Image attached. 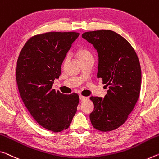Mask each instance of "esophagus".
<instances>
[{"mask_svg":"<svg viewBox=\"0 0 159 159\" xmlns=\"http://www.w3.org/2000/svg\"><path fill=\"white\" fill-rule=\"evenodd\" d=\"M79 98H80V101H84V100H87L88 99H89V98H88V97L83 96V95H80Z\"/></svg>","mask_w":159,"mask_h":159,"instance_id":"obj_1","label":"esophagus"}]
</instances>
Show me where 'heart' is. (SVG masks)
Masks as SVG:
<instances>
[{
  "label": "heart",
  "mask_w": 159,
  "mask_h": 159,
  "mask_svg": "<svg viewBox=\"0 0 159 159\" xmlns=\"http://www.w3.org/2000/svg\"><path fill=\"white\" fill-rule=\"evenodd\" d=\"M75 55L80 62L85 61L89 59L93 58V54L91 52L84 47H79L75 50Z\"/></svg>",
  "instance_id": "1"
}]
</instances>
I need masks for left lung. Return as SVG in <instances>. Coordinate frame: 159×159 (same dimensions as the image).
<instances>
[{"mask_svg": "<svg viewBox=\"0 0 159 159\" xmlns=\"http://www.w3.org/2000/svg\"><path fill=\"white\" fill-rule=\"evenodd\" d=\"M82 37L97 50V76L109 88L103 98H90L94 104L90 122L96 129L110 132L124 124L137 102L142 81L139 61L132 45L112 30L86 32Z\"/></svg>", "mask_w": 159, "mask_h": 159, "instance_id": "left-lung-1", "label": "left lung"}]
</instances>
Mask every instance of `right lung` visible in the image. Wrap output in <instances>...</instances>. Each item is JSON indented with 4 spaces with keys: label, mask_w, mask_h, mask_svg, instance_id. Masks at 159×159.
Segmentation results:
<instances>
[{
    "label": "right lung",
    "mask_w": 159,
    "mask_h": 159,
    "mask_svg": "<svg viewBox=\"0 0 159 159\" xmlns=\"http://www.w3.org/2000/svg\"><path fill=\"white\" fill-rule=\"evenodd\" d=\"M75 32H50L27 40L17 61L16 80L25 107L39 125L54 132L69 127L79 96L52 89L61 64L79 36Z\"/></svg>",
    "instance_id": "1"
}]
</instances>
